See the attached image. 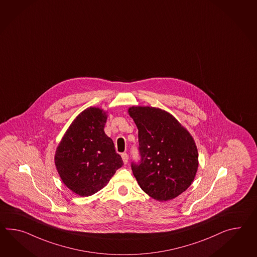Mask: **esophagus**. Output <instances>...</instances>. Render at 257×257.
I'll return each mask as SVG.
<instances>
[{
  "label": "esophagus",
  "mask_w": 257,
  "mask_h": 257,
  "mask_svg": "<svg viewBox=\"0 0 257 257\" xmlns=\"http://www.w3.org/2000/svg\"><path fill=\"white\" fill-rule=\"evenodd\" d=\"M121 158H122L123 163H125V164L128 163V159H129V157H128V154H127V153H125V152H124V153H122V154H121Z\"/></svg>",
  "instance_id": "obj_1"
}]
</instances>
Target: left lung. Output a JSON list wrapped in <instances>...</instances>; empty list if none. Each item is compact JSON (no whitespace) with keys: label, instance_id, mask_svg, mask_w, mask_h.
<instances>
[{"label":"left lung","instance_id":"left-lung-1","mask_svg":"<svg viewBox=\"0 0 257 257\" xmlns=\"http://www.w3.org/2000/svg\"><path fill=\"white\" fill-rule=\"evenodd\" d=\"M138 129L140 162L132 163L138 185L159 201L173 200L188 189L199 166L194 139L173 115L159 107L128 109Z\"/></svg>","mask_w":257,"mask_h":257}]
</instances>
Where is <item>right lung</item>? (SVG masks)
<instances>
[{
  "label": "right lung",
  "instance_id": "obj_1",
  "mask_svg": "<svg viewBox=\"0 0 257 257\" xmlns=\"http://www.w3.org/2000/svg\"><path fill=\"white\" fill-rule=\"evenodd\" d=\"M106 118V112L99 107L84 109L72 121L57 147V172L63 183L79 196L96 193L123 165L112 139L104 132Z\"/></svg>",
  "mask_w": 257,
  "mask_h": 257
}]
</instances>
